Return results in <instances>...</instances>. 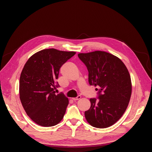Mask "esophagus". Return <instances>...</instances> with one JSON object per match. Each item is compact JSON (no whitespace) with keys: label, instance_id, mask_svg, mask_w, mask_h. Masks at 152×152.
<instances>
[{"label":"esophagus","instance_id":"34e87169","mask_svg":"<svg viewBox=\"0 0 152 152\" xmlns=\"http://www.w3.org/2000/svg\"><path fill=\"white\" fill-rule=\"evenodd\" d=\"M80 99H81V96H78L77 97H75V98H72V100H73V101H78V100Z\"/></svg>","mask_w":152,"mask_h":152}]
</instances>
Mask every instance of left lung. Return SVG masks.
Returning a JSON list of instances; mask_svg holds the SVG:
<instances>
[{"label": "left lung", "mask_w": 152, "mask_h": 152, "mask_svg": "<svg viewBox=\"0 0 152 152\" xmlns=\"http://www.w3.org/2000/svg\"><path fill=\"white\" fill-rule=\"evenodd\" d=\"M78 56L88 69L90 85L99 87V100L90 99L91 108L84 113L86 119L92 127H109L127 109L132 91L130 74L124 63L111 53L95 51Z\"/></svg>", "instance_id": "8db88e82"}]
</instances>
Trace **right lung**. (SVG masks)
Masks as SVG:
<instances>
[{"label":"right lung","mask_w":152,"mask_h":152,"mask_svg":"<svg viewBox=\"0 0 152 152\" xmlns=\"http://www.w3.org/2000/svg\"><path fill=\"white\" fill-rule=\"evenodd\" d=\"M76 54L75 51L45 49L29 58L19 80L21 104L30 119L42 127L58 124L65 115L68 99L54 90L61 66Z\"/></svg>","instance_id":"add662e5"}]
</instances>
